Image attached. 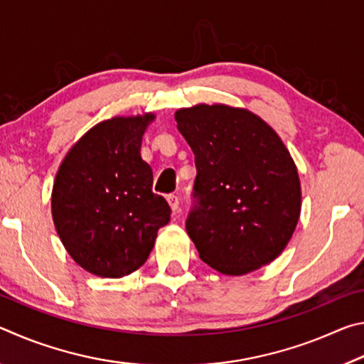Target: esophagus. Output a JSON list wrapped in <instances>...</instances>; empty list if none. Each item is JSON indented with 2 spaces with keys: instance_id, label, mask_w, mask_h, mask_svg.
I'll list each match as a JSON object with an SVG mask.
<instances>
[{
  "instance_id": "esophagus-1",
  "label": "esophagus",
  "mask_w": 364,
  "mask_h": 364,
  "mask_svg": "<svg viewBox=\"0 0 364 364\" xmlns=\"http://www.w3.org/2000/svg\"><path fill=\"white\" fill-rule=\"evenodd\" d=\"M167 202H168V205H170L171 210H173V212L180 210V197L175 196V194H168L167 196Z\"/></svg>"
}]
</instances>
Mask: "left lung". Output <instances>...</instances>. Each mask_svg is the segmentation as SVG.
I'll use <instances>...</instances> for the list:
<instances>
[{
    "mask_svg": "<svg viewBox=\"0 0 364 364\" xmlns=\"http://www.w3.org/2000/svg\"><path fill=\"white\" fill-rule=\"evenodd\" d=\"M175 120L196 157L186 231L199 257L230 276L273 262L301 207L299 171L278 133L250 110L225 104L180 109Z\"/></svg>",
    "mask_w": 364,
    "mask_h": 364,
    "instance_id": "left-lung-1",
    "label": "left lung"
}]
</instances>
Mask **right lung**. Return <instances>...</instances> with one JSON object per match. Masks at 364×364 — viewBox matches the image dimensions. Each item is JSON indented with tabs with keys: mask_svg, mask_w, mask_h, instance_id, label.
<instances>
[{
	"mask_svg": "<svg viewBox=\"0 0 364 364\" xmlns=\"http://www.w3.org/2000/svg\"><path fill=\"white\" fill-rule=\"evenodd\" d=\"M154 114L97 123L67 152L54 180L53 221L65 250L83 269L123 278L143 264L170 207L152 193L141 141Z\"/></svg>",
	"mask_w": 364,
	"mask_h": 364,
	"instance_id": "add662e5",
	"label": "right lung"
}]
</instances>
